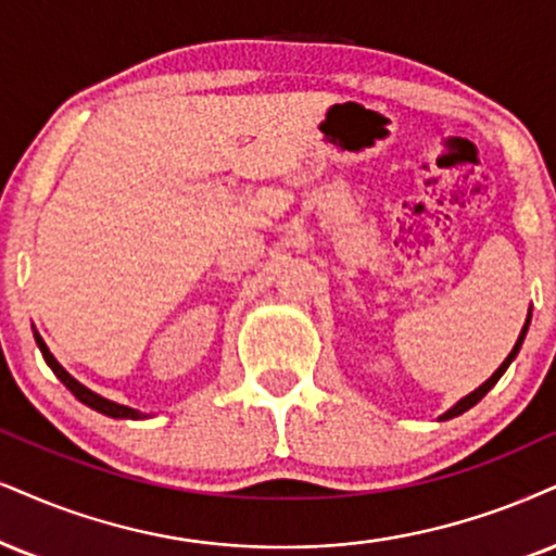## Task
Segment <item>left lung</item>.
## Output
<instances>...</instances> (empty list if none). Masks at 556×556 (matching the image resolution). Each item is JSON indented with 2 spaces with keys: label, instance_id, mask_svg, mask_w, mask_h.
Returning a JSON list of instances; mask_svg holds the SVG:
<instances>
[{
  "label": "left lung",
  "instance_id": "left-lung-1",
  "mask_svg": "<svg viewBox=\"0 0 556 556\" xmlns=\"http://www.w3.org/2000/svg\"><path fill=\"white\" fill-rule=\"evenodd\" d=\"M529 325H531V309H529V317H526V325H523V330H520L518 340H516V345H513V351H510L508 358H505L503 363H500V368H497V371L492 374L490 379L482 383V387H477L475 392H471V394L462 396V400H458V402L454 404V407H451V409H445V413H443L441 417H438V422H443V420H451V417H458V415H464V413H467V409L475 407V404H477L479 400H482V396L488 394L492 387H495V383L500 381V376H503L505 371H508V366H510L513 361H516V355L520 353V345H523V340H526V332H529Z\"/></svg>",
  "mask_w": 556,
  "mask_h": 556
}]
</instances>
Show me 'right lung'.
<instances>
[{
	"label": "right lung",
	"mask_w": 556,
	"mask_h": 556,
	"mask_svg": "<svg viewBox=\"0 0 556 556\" xmlns=\"http://www.w3.org/2000/svg\"><path fill=\"white\" fill-rule=\"evenodd\" d=\"M33 338H36V345L40 348V353H43L48 368H51V371L56 374V379H59L61 383H64L68 392L77 396V400H79L81 404H87V407L98 409V413L108 415V417H115V420H143V417H149L147 413H139V409L126 407V404H118V402L105 400V396H100L98 392H92V389H87L85 383H79L77 379H74V376L68 374L66 368L61 366V363H59L56 358H53V353L48 351V345L43 342V338H40V334H38L36 325H33Z\"/></svg>",
	"instance_id": "add662e5"
}]
</instances>
